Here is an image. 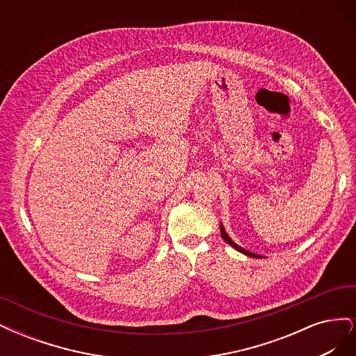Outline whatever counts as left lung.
I'll return each mask as SVG.
<instances>
[{
    "mask_svg": "<svg viewBox=\"0 0 356 356\" xmlns=\"http://www.w3.org/2000/svg\"><path fill=\"white\" fill-rule=\"evenodd\" d=\"M220 232H221V238L227 242L230 246H233L236 251H239V252H242V254H245V255H248V257H252V258H263L261 255H258V254H254V252H251V251H248V250H243L242 246H239L238 243H234L233 241H232V238L230 236L227 234V232H225V229H224V225H222V222L220 224Z\"/></svg>",
    "mask_w": 356,
    "mask_h": 356,
    "instance_id": "8db88e82",
    "label": "left lung"
}]
</instances>
